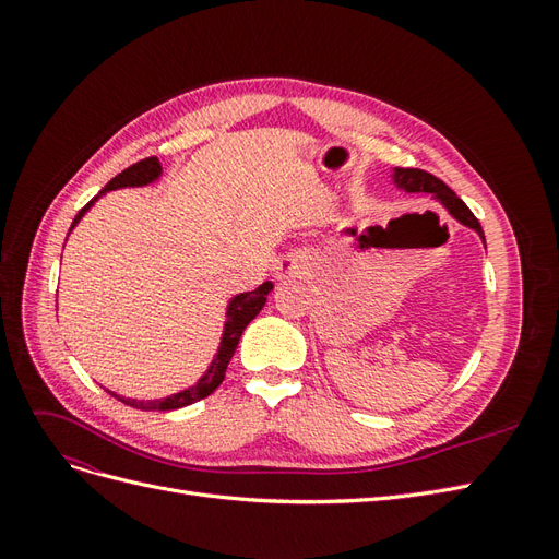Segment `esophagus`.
I'll list each match as a JSON object with an SVG mask.
<instances>
[{"label": "esophagus", "mask_w": 559, "mask_h": 559, "mask_svg": "<svg viewBox=\"0 0 559 559\" xmlns=\"http://www.w3.org/2000/svg\"><path fill=\"white\" fill-rule=\"evenodd\" d=\"M296 275V265L292 261H282L277 267V277H294Z\"/></svg>", "instance_id": "esophagus-1"}]
</instances>
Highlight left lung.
I'll return each mask as SVG.
<instances>
[{"mask_svg": "<svg viewBox=\"0 0 559 559\" xmlns=\"http://www.w3.org/2000/svg\"><path fill=\"white\" fill-rule=\"evenodd\" d=\"M392 183L396 186L399 191L405 193H431L436 202H441V205L448 210V214L454 218V222H460L462 226L476 230L478 238L485 245V233L483 226L473 212L464 205L462 198H456V193L450 189L445 181H441L438 177L425 173V170H417V167H394L392 170Z\"/></svg>", "mask_w": 559, "mask_h": 559, "instance_id": "1", "label": "left lung"}]
</instances>
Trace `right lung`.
I'll list each match as a JSON object with an SVG mask.
<instances>
[{
  "mask_svg": "<svg viewBox=\"0 0 559 559\" xmlns=\"http://www.w3.org/2000/svg\"><path fill=\"white\" fill-rule=\"evenodd\" d=\"M160 177H163V165H160V160H158L156 156H151V158H144V160H140V163L130 165L128 170H123L121 175H116V177L105 186V189L99 191V193L88 202V205L83 207V210L74 216V222H72V226H70V233L76 228V224L81 222L83 214H86V212L95 205V202H97L99 198H103V195H107L109 191L126 189V186H132V189H134V186H148V183H156ZM64 242H67V240H64ZM270 292H273V282H263V284L257 286V289H253V292L238 294V296H233V298L228 300V306H226V321H224V333H222V341H218V349H216V354H214V359L210 361L207 370L198 378L195 384L181 389V392H177V394L163 396V399H154V401L126 399V396H121V394L111 392V389H107V392H109L114 399L123 401L126 405H130V408H138V411H177V408H183V405H191V403H195V401H200V399L210 396V394L214 392V389L224 382L226 368H228V364H230V359H233L235 349H238L242 331L247 329L249 321L263 310Z\"/></svg>",
  "mask_w": 559,
  "mask_h": 559,
  "instance_id": "obj_1",
  "label": "right lung"
}]
</instances>
